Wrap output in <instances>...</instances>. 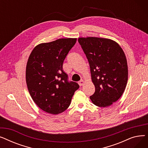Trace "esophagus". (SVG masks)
I'll return each instance as SVG.
<instances>
[{
  "mask_svg": "<svg viewBox=\"0 0 148 148\" xmlns=\"http://www.w3.org/2000/svg\"><path fill=\"white\" fill-rule=\"evenodd\" d=\"M84 83V80H80V81L79 82V84L80 85V86H83V85Z\"/></svg>",
  "mask_w": 148,
  "mask_h": 148,
  "instance_id": "esophagus-1",
  "label": "esophagus"
}]
</instances>
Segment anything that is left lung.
I'll return each mask as SVG.
<instances>
[{
    "instance_id": "8db88e82",
    "label": "left lung",
    "mask_w": 148,
    "mask_h": 148,
    "mask_svg": "<svg viewBox=\"0 0 148 148\" xmlns=\"http://www.w3.org/2000/svg\"><path fill=\"white\" fill-rule=\"evenodd\" d=\"M78 41L89 62L95 87L90 98L97 106H110L120 98L127 86L128 66L125 53L118 43L109 39L79 38Z\"/></svg>"
}]
</instances>
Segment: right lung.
Listing matches in <instances>:
<instances>
[{
	"label": "right lung",
	"mask_w": 148,
	"mask_h": 148,
	"mask_svg": "<svg viewBox=\"0 0 148 148\" xmlns=\"http://www.w3.org/2000/svg\"><path fill=\"white\" fill-rule=\"evenodd\" d=\"M76 38H62L38 45L27 60L26 80L34 101L44 112L58 114L71 104L78 83L68 80L63 71L64 61Z\"/></svg>",
	"instance_id": "1"
}]
</instances>
